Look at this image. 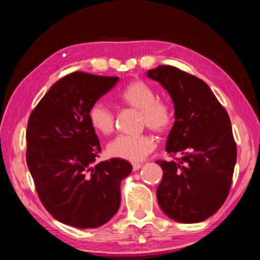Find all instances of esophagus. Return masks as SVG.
<instances>
[{"instance_id":"1","label":"esophagus","mask_w":260,"mask_h":260,"mask_svg":"<svg viewBox=\"0 0 260 260\" xmlns=\"http://www.w3.org/2000/svg\"><path fill=\"white\" fill-rule=\"evenodd\" d=\"M141 167H142V165L139 164V162H135V164H133V171H138Z\"/></svg>"}]
</instances>
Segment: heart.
<instances>
[{
	"mask_svg": "<svg viewBox=\"0 0 260 260\" xmlns=\"http://www.w3.org/2000/svg\"><path fill=\"white\" fill-rule=\"evenodd\" d=\"M120 103L139 110L140 120L149 128L164 133L173 121V111L169 103L157 100V93L149 83L142 80H133L127 83L118 94ZM88 118L93 128L103 135L112 133L114 128V114L107 105L98 102L88 112ZM156 147L155 139L147 133L139 135H119L109 142L107 151L109 156L129 161H140L146 158Z\"/></svg>",
	"mask_w": 260,
	"mask_h": 260,
	"instance_id": "heart-1",
	"label": "heart"
}]
</instances>
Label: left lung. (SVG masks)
<instances>
[{
    "label": "left lung",
    "instance_id": "left-lung-1",
    "mask_svg": "<svg viewBox=\"0 0 260 260\" xmlns=\"http://www.w3.org/2000/svg\"><path fill=\"white\" fill-rule=\"evenodd\" d=\"M174 104V124L165 150L178 161L158 160L162 178L157 200L167 217L182 223L204 221L230 192L236 143L228 113L200 78L170 65L149 70Z\"/></svg>",
    "mask_w": 260,
    "mask_h": 260
}]
</instances>
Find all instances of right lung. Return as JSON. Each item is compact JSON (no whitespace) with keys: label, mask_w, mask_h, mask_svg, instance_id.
I'll return each mask as SVG.
<instances>
[{"label":"right lung","mask_w":260,"mask_h":260,"mask_svg":"<svg viewBox=\"0 0 260 260\" xmlns=\"http://www.w3.org/2000/svg\"><path fill=\"white\" fill-rule=\"evenodd\" d=\"M118 79L73 72L55 82L29 116L28 170L41 203L65 225L98 228L119 209L120 183L133 167L120 158L94 165L101 144L88 118Z\"/></svg>","instance_id":"right-lung-1"}]
</instances>
